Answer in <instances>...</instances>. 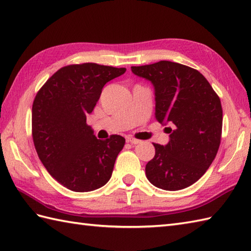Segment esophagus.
<instances>
[{
  "label": "esophagus",
  "mask_w": 251,
  "mask_h": 251,
  "mask_svg": "<svg viewBox=\"0 0 251 251\" xmlns=\"http://www.w3.org/2000/svg\"><path fill=\"white\" fill-rule=\"evenodd\" d=\"M126 140H127V142L130 143V145H138V143L141 142V140L135 139V138H132V137H128Z\"/></svg>",
  "instance_id": "esophagus-1"
}]
</instances>
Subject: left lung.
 Listing matches in <instances>:
<instances>
[{"label": "left lung", "mask_w": 251, "mask_h": 251, "mask_svg": "<svg viewBox=\"0 0 251 251\" xmlns=\"http://www.w3.org/2000/svg\"><path fill=\"white\" fill-rule=\"evenodd\" d=\"M150 81L155 94V119L166 127V146L153 143L148 180L156 188L178 191L195 183L214 161L220 146L222 106L211 85L195 69L162 60L131 67Z\"/></svg>", "instance_id": "left-lung-1"}]
</instances>
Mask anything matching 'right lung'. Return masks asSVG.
I'll use <instances>...</instances> for the list:
<instances>
[{
	"mask_svg": "<svg viewBox=\"0 0 251 251\" xmlns=\"http://www.w3.org/2000/svg\"><path fill=\"white\" fill-rule=\"evenodd\" d=\"M125 68L97 63L70 65L47 79L32 105V137L47 172L65 188L89 192L111 178L125 145L122 136L100 140L86 124L104 85Z\"/></svg>",
	"mask_w": 251,
	"mask_h": 251,
	"instance_id": "right-lung-1",
	"label": "right lung"
}]
</instances>
